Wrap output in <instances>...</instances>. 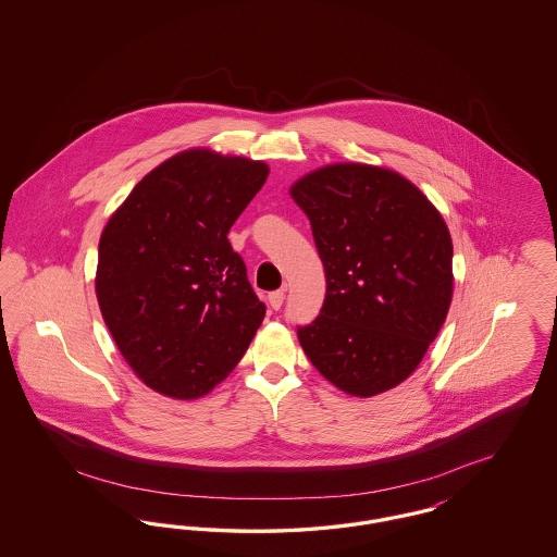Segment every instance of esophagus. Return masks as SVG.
I'll use <instances>...</instances> for the list:
<instances>
[{"label": "esophagus", "mask_w": 557, "mask_h": 557, "mask_svg": "<svg viewBox=\"0 0 557 557\" xmlns=\"http://www.w3.org/2000/svg\"><path fill=\"white\" fill-rule=\"evenodd\" d=\"M284 298H286V292L284 290H275L269 294V305H271V309H282V305H284Z\"/></svg>", "instance_id": "esophagus-1"}]
</instances>
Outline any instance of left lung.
Returning a JSON list of instances; mask_svg holds the SVG:
<instances>
[{
	"instance_id": "left-lung-1",
	"label": "left lung",
	"mask_w": 557,
	"mask_h": 557,
	"mask_svg": "<svg viewBox=\"0 0 557 557\" xmlns=\"http://www.w3.org/2000/svg\"><path fill=\"white\" fill-rule=\"evenodd\" d=\"M325 269L318 319L298 341L319 373L352 397L398 386L438 336L453 296L443 214L409 180L361 162L327 164L290 187Z\"/></svg>"
}]
</instances>
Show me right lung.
<instances>
[{
  "instance_id": "add662e5",
  "label": "right lung",
  "mask_w": 557,
  "mask_h": 557,
  "mask_svg": "<svg viewBox=\"0 0 557 557\" xmlns=\"http://www.w3.org/2000/svg\"><path fill=\"white\" fill-rule=\"evenodd\" d=\"M267 175L263 160L194 148L152 169L108 219L98 305L125 361L164 397L211 393L263 323L227 234Z\"/></svg>"
}]
</instances>
